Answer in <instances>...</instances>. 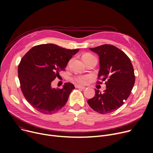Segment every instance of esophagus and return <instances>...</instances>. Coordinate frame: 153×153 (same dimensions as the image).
<instances>
[{
	"mask_svg": "<svg viewBox=\"0 0 153 153\" xmlns=\"http://www.w3.org/2000/svg\"><path fill=\"white\" fill-rule=\"evenodd\" d=\"M75 87H76V88H78V89H81L82 90L85 89L86 88L85 87H84V86H82V85H76Z\"/></svg>",
	"mask_w": 153,
	"mask_h": 153,
	"instance_id": "obj_1",
	"label": "esophagus"
}]
</instances>
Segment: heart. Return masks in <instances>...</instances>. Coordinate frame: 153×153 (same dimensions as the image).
Wrapping results in <instances>:
<instances>
[{"label":"heart","instance_id":"b5f03b06","mask_svg":"<svg viewBox=\"0 0 153 153\" xmlns=\"http://www.w3.org/2000/svg\"><path fill=\"white\" fill-rule=\"evenodd\" d=\"M93 57H94V56L90 53H85L82 56V58L84 61ZM87 79H88V77L86 76H80L76 77L74 79V81L77 83L81 84H85L87 82Z\"/></svg>","mask_w":153,"mask_h":153}]
</instances>
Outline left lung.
<instances>
[{"label":"left lung","mask_w":153,"mask_h":153,"mask_svg":"<svg viewBox=\"0 0 153 153\" xmlns=\"http://www.w3.org/2000/svg\"><path fill=\"white\" fill-rule=\"evenodd\" d=\"M89 50L99 56L98 76L105 81L106 89L102 93L95 89V96L87 103L98 113L108 114L121 107L130 96L135 82L133 67L127 55L113 45Z\"/></svg>","instance_id":"left-lung-1"}]
</instances>
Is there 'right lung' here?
Here are the masks:
<instances>
[{"label": "right lung", "instance_id": "1", "mask_svg": "<svg viewBox=\"0 0 153 153\" xmlns=\"http://www.w3.org/2000/svg\"><path fill=\"white\" fill-rule=\"evenodd\" d=\"M79 50L43 44L32 48L22 58L18 68L21 90L36 110L50 115L65 105L74 85L66 82L59 89L53 88L51 83Z\"/></svg>", "mask_w": 153, "mask_h": 153}]
</instances>
